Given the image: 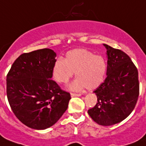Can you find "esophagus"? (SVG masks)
<instances>
[{
	"label": "esophagus",
	"instance_id": "esophagus-1",
	"mask_svg": "<svg viewBox=\"0 0 146 146\" xmlns=\"http://www.w3.org/2000/svg\"><path fill=\"white\" fill-rule=\"evenodd\" d=\"M82 94H73V93H72L71 94V97H76V96H80Z\"/></svg>",
	"mask_w": 146,
	"mask_h": 146
}]
</instances>
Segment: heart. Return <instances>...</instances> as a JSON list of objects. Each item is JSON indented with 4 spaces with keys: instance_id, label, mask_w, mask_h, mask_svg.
Returning <instances> with one entry per match:
<instances>
[{
    "instance_id": "b5f03b06",
    "label": "heart",
    "mask_w": 146,
    "mask_h": 146,
    "mask_svg": "<svg viewBox=\"0 0 146 146\" xmlns=\"http://www.w3.org/2000/svg\"><path fill=\"white\" fill-rule=\"evenodd\" d=\"M107 65L104 58L94 55L85 49H75L67 52L65 58L56 60L52 67V76L61 84H66L76 72L77 79L69 85L71 90H81L87 88L94 90L105 79Z\"/></svg>"
}]
</instances>
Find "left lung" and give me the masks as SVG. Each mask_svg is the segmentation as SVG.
<instances>
[{"label":"left lung","instance_id":"8db88e82","mask_svg":"<svg viewBox=\"0 0 146 146\" xmlns=\"http://www.w3.org/2000/svg\"><path fill=\"white\" fill-rule=\"evenodd\" d=\"M107 49V77L94 90L97 102L88 114L97 124L122 122L133 111L139 96L138 71L125 52L104 44Z\"/></svg>","mask_w":146,"mask_h":146}]
</instances>
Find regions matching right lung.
<instances>
[{
    "instance_id": "right-lung-1",
    "label": "right lung",
    "mask_w": 146,
    "mask_h": 146,
    "mask_svg": "<svg viewBox=\"0 0 146 146\" xmlns=\"http://www.w3.org/2000/svg\"><path fill=\"white\" fill-rule=\"evenodd\" d=\"M56 57L47 48L23 53L7 76L9 103L15 117L29 128H50L68 107L70 94L51 79Z\"/></svg>"
}]
</instances>
